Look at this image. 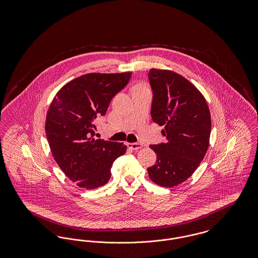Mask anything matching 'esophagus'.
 Returning a JSON list of instances; mask_svg holds the SVG:
<instances>
[{"label":"esophagus","instance_id":"34e87169","mask_svg":"<svg viewBox=\"0 0 258 258\" xmlns=\"http://www.w3.org/2000/svg\"><path fill=\"white\" fill-rule=\"evenodd\" d=\"M127 147L132 150H139L140 148H142L141 143H127Z\"/></svg>","mask_w":258,"mask_h":258}]
</instances>
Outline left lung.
Segmentation results:
<instances>
[{"label": "left lung", "mask_w": 258, "mask_h": 258, "mask_svg": "<svg viewBox=\"0 0 258 258\" xmlns=\"http://www.w3.org/2000/svg\"><path fill=\"white\" fill-rule=\"evenodd\" d=\"M148 76L153 91L152 120L164 126L161 134L167 139L150 145L157 161L148 174L154 183L171 187L187 180L204 159L211 115L203 95L182 75L152 69Z\"/></svg>", "instance_id": "1"}]
</instances>
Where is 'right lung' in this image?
Returning a JSON list of instances; mask_svg holds the SVG:
<instances>
[{
  "label": "right lung",
  "instance_id": "1",
  "mask_svg": "<svg viewBox=\"0 0 258 258\" xmlns=\"http://www.w3.org/2000/svg\"><path fill=\"white\" fill-rule=\"evenodd\" d=\"M132 73L88 74L67 83L53 98L45 134L53 158L69 179L94 189L106 184L123 143L95 138L94 120L105 115L111 99L127 85Z\"/></svg>",
  "mask_w": 258,
  "mask_h": 258
}]
</instances>
